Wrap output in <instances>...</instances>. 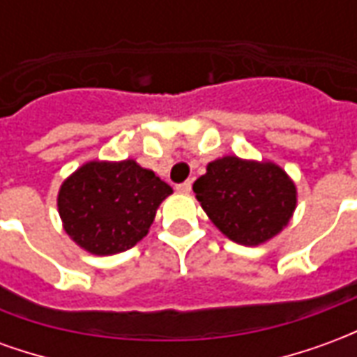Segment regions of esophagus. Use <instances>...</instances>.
I'll return each mask as SVG.
<instances>
[{
    "instance_id": "obj_1",
    "label": "esophagus",
    "mask_w": 357,
    "mask_h": 357,
    "mask_svg": "<svg viewBox=\"0 0 357 357\" xmlns=\"http://www.w3.org/2000/svg\"><path fill=\"white\" fill-rule=\"evenodd\" d=\"M191 187H193V183H191V181H183V183L176 185V189H178L179 193H191Z\"/></svg>"
}]
</instances>
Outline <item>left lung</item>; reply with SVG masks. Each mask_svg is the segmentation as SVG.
<instances>
[{
  "label": "left lung",
  "instance_id": "obj_1",
  "mask_svg": "<svg viewBox=\"0 0 357 357\" xmlns=\"http://www.w3.org/2000/svg\"><path fill=\"white\" fill-rule=\"evenodd\" d=\"M193 191L210 222L245 247L273 239L296 208V185L281 166L239 156L212 160Z\"/></svg>",
  "mask_w": 357,
  "mask_h": 357
}]
</instances>
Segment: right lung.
I'll return each instance as SVG.
<instances>
[{"instance_id": "obj_1", "label": "right lung", "mask_w": 357, "mask_h": 357, "mask_svg": "<svg viewBox=\"0 0 357 357\" xmlns=\"http://www.w3.org/2000/svg\"><path fill=\"white\" fill-rule=\"evenodd\" d=\"M168 195L172 187L132 158L91 160L63 181L57 208L78 247L109 256L135 247L147 235Z\"/></svg>"}]
</instances>
